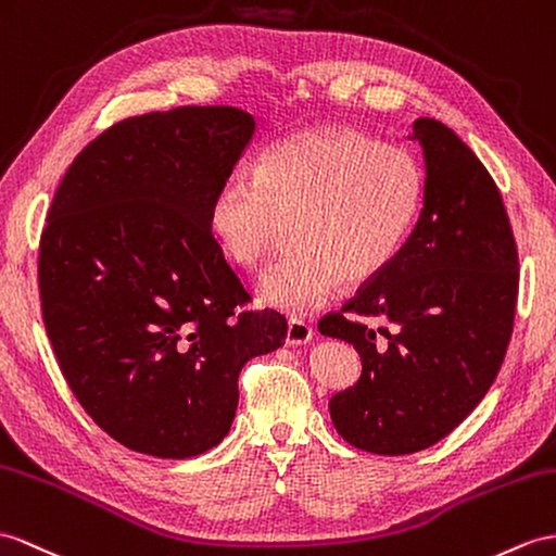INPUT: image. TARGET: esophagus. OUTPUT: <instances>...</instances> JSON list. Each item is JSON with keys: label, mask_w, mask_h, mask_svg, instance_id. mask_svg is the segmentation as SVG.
<instances>
[{"label": "esophagus", "mask_w": 556, "mask_h": 556, "mask_svg": "<svg viewBox=\"0 0 556 556\" xmlns=\"http://www.w3.org/2000/svg\"><path fill=\"white\" fill-rule=\"evenodd\" d=\"M311 337H314V328H311L308 323H304V320H296V318H292V320L288 323L286 342H288L290 346L306 344V342H311Z\"/></svg>", "instance_id": "1"}]
</instances>
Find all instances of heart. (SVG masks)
Segmentation results:
<instances>
[{
	"label": "heart",
	"instance_id": "1",
	"mask_svg": "<svg viewBox=\"0 0 556 556\" xmlns=\"http://www.w3.org/2000/svg\"><path fill=\"white\" fill-rule=\"evenodd\" d=\"M422 207V172L399 146L325 127L294 134L231 176L207 202V228L228 260L256 266L288 228V252L256 280L262 304L308 314L340 280L368 282L396 260Z\"/></svg>",
	"mask_w": 556,
	"mask_h": 556
}]
</instances>
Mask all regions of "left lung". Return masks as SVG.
Masks as SVG:
<instances>
[{
    "label": "left lung",
    "mask_w": 556,
    "mask_h": 556,
    "mask_svg": "<svg viewBox=\"0 0 556 556\" xmlns=\"http://www.w3.org/2000/svg\"><path fill=\"white\" fill-rule=\"evenodd\" d=\"M408 139L425 160L413 233L380 276L318 323L320 334L354 344L363 363L358 382L330 399L332 425L375 455L425 451L477 408L505 361L517 311V242L493 176L434 117H417Z\"/></svg>",
    "instance_id": "8db88e82"
}]
</instances>
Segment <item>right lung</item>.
I'll list each match as a JSON object with an SVG mask.
<instances>
[{"label":"right lung","mask_w":556,"mask_h":556,"mask_svg":"<svg viewBox=\"0 0 556 556\" xmlns=\"http://www.w3.org/2000/svg\"><path fill=\"white\" fill-rule=\"evenodd\" d=\"M231 105L127 117L93 139L53 195L39 296L67 387L129 451L186 459L228 434L238 375L286 344L207 228V202L254 137Z\"/></svg>","instance_id":"1"}]
</instances>
